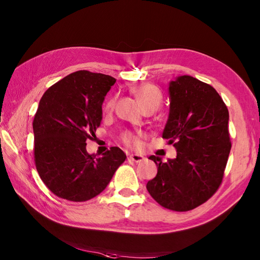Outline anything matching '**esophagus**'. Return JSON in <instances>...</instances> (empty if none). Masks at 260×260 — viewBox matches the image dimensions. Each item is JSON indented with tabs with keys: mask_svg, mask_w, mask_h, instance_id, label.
Returning a JSON list of instances; mask_svg holds the SVG:
<instances>
[{
	"mask_svg": "<svg viewBox=\"0 0 260 260\" xmlns=\"http://www.w3.org/2000/svg\"><path fill=\"white\" fill-rule=\"evenodd\" d=\"M128 159H131V161H133V162H136V163H140L143 161V159H144V156L141 155V154H129Z\"/></svg>",
	"mask_w": 260,
	"mask_h": 260,
	"instance_id": "1",
	"label": "esophagus"
}]
</instances>
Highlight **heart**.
<instances>
[{
	"label": "heart",
	"instance_id": "obj_1",
	"mask_svg": "<svg viewBox=\"0 0 260 260\" xmlns=\"http://www.w3.org/2000/svg\"><path fill=\"white\" fill-rule=\"evenodd\" d=\"M132 91L134 92V95L139 98V101L141 105L146 109H152L155 112V110L161 106L162 104V92L158 89L156 86L151 85V84H142L139 86H135ZM115 98H110L107 101V103L105 104V110H112L114 108L115 105ZM123 140L126 143L127 145H135L136 144V139L134 135H132L129 133H126L123 136Z\"/></svg>",
	"mask_w": 260,
	"mask_h": 260
}]
</instances>
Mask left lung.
<instances>
[{
  "instance_id": "8db88e82",
  "label": "left lung",
  "mask_w": 260,
  "mask_h": 260,
  "mask_svg": "<svg viewBox=\"0 0 260 260\" xmlns=\"http://www.w3.org/2000/svg\"><path fill=\"white\" fill-rule=\"evenodd\" d=\"M170 112L162 137L176 150V157L157 165L146 189L162 207L189 211L211 198L221 184L231 148L229 112L213 87L179 76L169 84Z\"/></svg>"
}]
</instances>
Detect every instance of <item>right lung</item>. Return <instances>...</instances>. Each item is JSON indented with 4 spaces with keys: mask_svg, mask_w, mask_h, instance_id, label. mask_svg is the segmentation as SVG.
I'll use <instances>...</instances> for the list:
<instances>
[{
    "mask_svg": "<svg viewBox=\"0 0 260 260\" xmlns=\"http://www.w3.org/2000/svg\"><path fill=\"white\" fill-rule=\"evenodd\" d=\"M116 79L79 70L43 93L33 119L35 161L39 175L53 194L69 201L90 200L103 192L126 154L112 147L95 158L86 141L95 137L103 103Z\"/></svg>",
    "mask_w": 260,
    "mask_h": 260,
    "instance_id": "add662e5",
    "label": "right lung"
}]
</instances>
